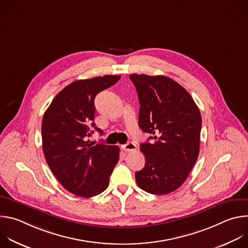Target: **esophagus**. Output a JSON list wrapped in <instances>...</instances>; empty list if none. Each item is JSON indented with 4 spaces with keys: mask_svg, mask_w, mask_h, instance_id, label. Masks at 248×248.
Masks as SVG:
<instances>
[{
    "mask_svg": "<svg viewBox=\"0 0 248 248\" xmlns=\"http://www.w3.org/2000/svg\"><path fill=\"white\" fill-rule=\"evenodd\" d=\"M122 148L125 151V152H130V151H135L136 150V145L133 142H127L126 144L123 145Z\"/></svg>",
    "mask_w": 248,
    "mask_h": 248,
    "instance_id": "esophagus-1",
    "label": "esophagus"
}]
</instances>
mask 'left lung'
I'll use <instances>...</instances> for the list:
<instances>
[{"label":"left lung","mask_w":248,"mask_h":248,"mask_svg":"<svg viewBox=\"0 0 248 248\" xmlns=\"http://www.w3.org/2000/svg\"><path fill=\"white\" fill-rule=\"evenodd\" d=\"M140 104L138 125L154 142L140 144L144 168L137 186L151 194H168L187 179L199 155L201 115L190 94L164 76L130 75Z\"/></svg>","instance_id":"left-lung-1"}]
</instances>
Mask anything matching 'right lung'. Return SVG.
I'll list each match as a JSON object with an SVG mask.
<instances>
[{
  "instance_id": "obj_1",
  "label": "right lung",
  "mask_w": 248,
  "mask_h": 248,
  "mask_svg": "<svg viewBox=\"0 0 248 248\" xmlns=\"http://www.w3.org/2000/svg\"><path fill=\"white\" fill-rule=\"evenodd\" d=\"M120 76H104L74 81L53 99L42 121V148L56 179L69 192L89 198L109 186L119 162L120 148L95 144L88 137L93 128L96 95L114 85Z\"/></svg>"
}]
</instances>
